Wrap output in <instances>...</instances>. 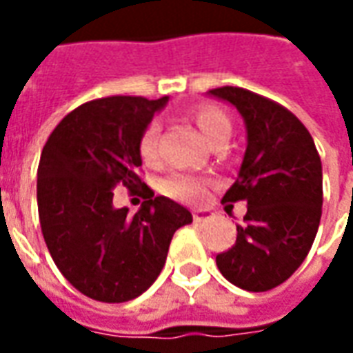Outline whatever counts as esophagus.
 Wrapping results in <instances>:
<instances>
[{"label":"esophagus","mask_w":353,"mask_h":353,"mask_svg":"<svg viewBox=\"0 0 353 353\" xmlns=\"http://www.w3.org/2000/svg\"><path fill=\"white\" fill-rule=\"evenodd\" d=\"M212 217H214V214L208 212V210H194V212H192V219H194V223L210 221Z\"/></svg>","instance_id":"esophagus-1"}]
</instances>
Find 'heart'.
<instances>
[{"label":"heart","instance_id":"1","mask_svg":"<svg viewBox=\"0 0 353 353\" xmlns=\"http://www.w3.org/2000/svg\"><path fill=\"white\" fill-rule=\"evenodd\" d=\"M194 123H196L199 130L202 132V136L206 138L210 145L215 143L219 138H223V136H230V121L219 109H199L194 113ZM139 154L145 161H153L157 157V126L154 124L147 126L143 134H141V138H139ZM162 191L172 199L183 200V202H194L204 194V185L196 177L187 176V174H174L168 179H164Z\"/></svg>","mask_w":353,"mask_h":353}]
</instances>
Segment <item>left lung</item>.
Segmentation results:
<instances>
[{
	"instance_id": "8db88e82",
	"label": "left lung",
	"mask_w": 353,
	"mask_h": 353,
	"mask_svg": "<svg viewBox=\"0 0 353 353\" xmlns=\"http://www.w3.org/2000/svg\"><path fill=\"white\" fill-rule=\"evenodd\" d=\"M232 103L248 134L244 161L223 202H248L236 242L215 257L236 288L261 293L301 266L318 232L323 204L321 161L310 132L291 111L238 87L210 90Z\"/></svg>"
}]
</instances>
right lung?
I'll return each mask as SVG.
<instances>
[{
	"label": "right lung",
	"instance_id": "add662e5",
	"mask_svg": "<svg viewBox=\"0 0 353 353\" xmlns=\"http://www.w3.org/2000/svg\"><path fill=\"white\" fill-rule=\"evenodd\" d=\"M168 96H111L65 115L43 147L37 210L45 244L58 270L83 295L126 303L153 285L187 208L141 183L139 138ZM142 187L136 214L112 206V189Z\"/></svg>",
	"mask_w": 353,
	"mask_h": 353
}]
</instances>
